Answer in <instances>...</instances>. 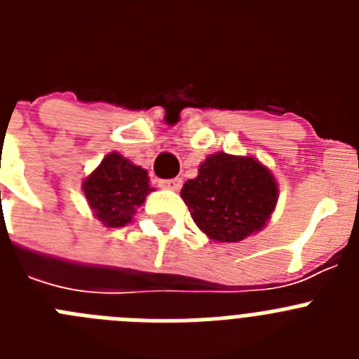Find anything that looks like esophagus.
<instances>
[{"instance_id": "1", "label": "esophagus", "mask_w": 359, "mask_h": 359, "mask_svg": "<svg viewBox=\"0 0 359 359\" xmlns=\"http://www.w3.org/2000/svg\"><path fill=\"white\" fill-rule=\"evenodd\" d=\"M158 185L161 187V189H169V190H180L183 185V180L182 177H172V180H163V182H160Z\"/></svg>"}]
</instances>
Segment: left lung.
<instances>
[{
  "label": "left lung",
  "instance_id": "1",
  "mask_svg": "<svg viewBox=\"0 0 359 359\" xmlns=\"http://www.w3.org/2000/svg\"><path fill=\"white\" fill-rule=\"evenodd\" d=\"M182 198L208 239L237 243L266 226L278 185L255 158L215 152L199 165L198 177L183 185Z\"/></svg>",
  "mask_w": 359,
  "mask_h": 359
}]
</instances>
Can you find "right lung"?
I'll return each instance as SVG.
<instances>
[{
	"mask_svg": "<svg viewBox=\"0 0 359 359\" xmlns=\"http://www.w3.org/2000/svg\"><path fill=\"white\" fill-rule=\"evenodd\" d=\"M82 190L95 217L107 228L126 226L152 187L147 170L131 163L118 152H109L86 177Z\"/></svg>",
	"mask_w": 359,
	"mask_h": 359,
	"instance_id": "obj_1",
	"label": "right lung"
}]
</instances>
